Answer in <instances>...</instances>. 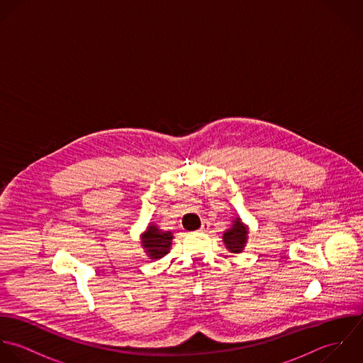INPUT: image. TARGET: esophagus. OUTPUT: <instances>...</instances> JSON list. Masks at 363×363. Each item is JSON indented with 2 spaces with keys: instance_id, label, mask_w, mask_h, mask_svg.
I'll return each instance as SVG.
<instances>
[{
  "instance_id": "obj_1",
  "label": "esophagus",
  "mask_w": 363,
  "mask_h": 363,
  "mask_svg": "<svg viewBox=\"0 0 363 363\" xmlns=\"http://www.w3.org/2000/svg\"><path fill=\"white\" fill-rule=\"evenodd\" d=\"M209 227H211V223H209V221H202L199 231H208V230H209Z\"/></svg>"
}]
</instances>
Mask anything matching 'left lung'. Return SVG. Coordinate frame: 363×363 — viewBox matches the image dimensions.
Listing matches in <instances>:
<instances>
[{"mask_svg":"<svg viewBox=\"0 0 363 363\" xmlns=\"http://www.w3.org/2000/svg\"><path fill=\"white\" fill-rule=\"evenodd\" d=\"M250 228L240 216L233 218V224L223 233V242L231 254H240L245 250Z\"/></svg>","mask_w":363,"mask_h":363,"instance_id":"left-lung-1","label":"left lung"}]
</instances>
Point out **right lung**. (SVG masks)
<instances>
[{
  "label": "right lung",
  "instance_id": "1",
  "mask_svg": "<svg viewBox=\"0 0 363 363\" xmlns=\"http://www.w3.org/2000/svg\"><path fill=\"white\" fill-rule=\"evenodd\" d=\"M172 231L161 230L155 223H148L145 231L140 234V244L145 255L150 259H161L165 257L172 245Z\"/></svg>",
  "mask_w": 363,
  "mask_h": 363
}]
</instances>
